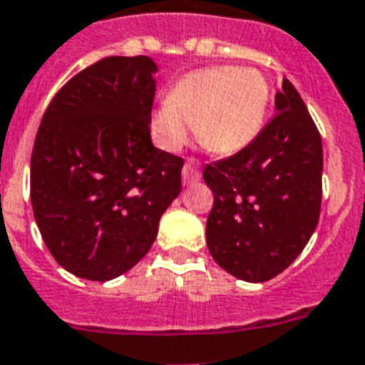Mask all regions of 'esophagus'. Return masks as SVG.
I'll return each instance as SVG.
<instances>
[{
	"mask_svg": "<svg viewBox=\"0 0 365 365\" xmlns=\"http://www.w3.org/2000/svg\"><path fill=\"white\" fill-rule=\"evenodd\" d=\"M200 177H202V173H200V163H197L194 158H190V160L185 163V168H182V182H185L186 186L194 185V182L200 180Z\"/></svg>",
	"mask_w": 365,
	"mask_h": 365,
	"instance_id": "obj_1",
	"label": "esophagus"
}]
</instances>
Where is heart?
<instances>
[{
	"mask_svg": "<svg viewBox=\"0 0 365 365\" xmlns=\"http://www.w3.org/2000/svg\"><path fill=\"white\" fill-rule=\"evenodd\" d=\"M270 89L257 70L215 66L182 76L168 104L154 110L152 135L163 150L177 152L190 140L192 127L207 150L228 156L244 150L267 118Z\"/></svg>",
	"mask_w": 365,
	"mask_h": 365,
	"instance_id": "obj_1",
	"label": "heart"
}]
</instances>
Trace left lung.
<instances>
[{
  "mask_svg": "<svg viewBox=\"0 0 365 365\" xmlns=\"http://www.w3.org/2000/svg\"><path fill=\"white\" fill-rule=\"evenodd\" d=\"M322 138L289 80L276 115L238 154L203 168L213 192L205 240L215 262L261 284L284 272L309 244L322 205Z\"/></svg>",
  "mask_w": 365,
  "mask_h": 365,
  "instance_id": "8db88e82",
  "label": "left lung"
}]
</instances>
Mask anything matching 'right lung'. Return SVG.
Wrapping results in <instances>:
<instances>
[{"label": "right lung", "instance_id": "add662e5", "mask_svg": "<svg viewBox=\"0 0 365 365\" xmlns=\"http://www.w3.org/2000/svg\"><path fill=\"white\" fill-rule=\"evenodd\" d=\"M158 64L108 56L76 74L39 125L30 197L41 238L78 278L108 282L131 270L180 194L182 160L152 144Z\"/></svg>", "mask_w": 365, "mask_h": 365}]
</instances>
